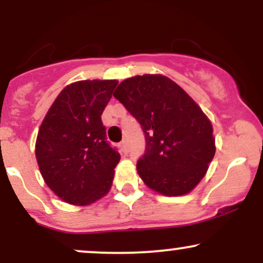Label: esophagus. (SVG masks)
<instances>
[{
	"mask_svg": "<svg viewBox=\"0 0 263 263\" xmlns=\"http://www.w3.org/2000/svg\"><path fill=\"white\" fill-rule=\"evenodd\" d=\"M120 147H121V151H122L123 153H127V151H128V148H127V142L122 141L121 143H120Z\"/></svg>",
	"mask_w": 263,
	"mask_h": 263,
	"instance_id": "34e87169",
	"label": "esophagus"
}]
</instances>
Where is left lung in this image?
Wrapping results in <instances>:
<instances>
[{"label":"left lung","mask_w":263,"mask_h":263,"mask_svg":"<svg viewBox=\"0 0 263 263\" xmlns=\"http://www.w3.org/2000/svg\"><path fill=\"white\" fill-rule=\"evenodd\" d=\"M114 96L144 132L146 151L137 162L144 184L165 197L192 192L215 155L213 126L197 102L159 74L128 78Z\"/></svg>","instance_id":"left-lung-1"}]
</instances>
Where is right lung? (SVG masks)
Instances as JSON below:
<instances>
[{"label":"right lung","instance_id":"obj_1","mask_svg":"<svg viewBox=\"0 0 263 263\" xmlns=\"http://www.w3.org/2000/svg\"><path fill=\"white\" fill-rule=\"evenodd\" d=\"M117 80H81L65 86L45 115L35 158L45 184L73 205H90L111 189L120 153L106 141L101 115Z\"/></svg>","mask_w":263,"mask_h":263}]
</instances>
